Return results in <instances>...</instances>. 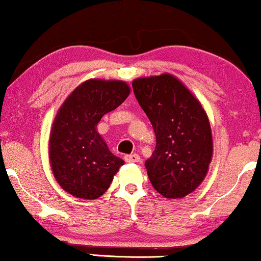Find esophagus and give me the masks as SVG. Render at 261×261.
<instances>
[{"mask_svg": "<svg viewBox=\"0 0 261 261\" xmlns=\"http://www.w3.org/2000/svg\"><path fill=\"white\" fill-rule=\"evenodd\" d=\"M124 160L127 163H139L140 162V155L137 154V153H133V154H127L124 155Z\"/></svg>", "mask_w": 261, "mask_h": 261, "instance_id": "obj_1", "label": "esophagus"}]
</instances>
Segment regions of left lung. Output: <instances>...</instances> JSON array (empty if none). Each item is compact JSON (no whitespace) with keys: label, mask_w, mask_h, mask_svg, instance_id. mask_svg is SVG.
<instances>
[{"label":"left lung","mask_w":261,"mask_h":261,"mask_svg":"<svg viewBox=\"0 0 261 261\" xmlns=\"http://www.w3.org/2000/svg\"><path fill=\"white\" fill-rule=\"evenodd\" d=\"M132 85L155 134V149L145 163L149 181L164 197H185L202 183L212 162L208 116L172 74L138 78Z\"/></svg>","instance_id":"8db88e82"}]
</instances>
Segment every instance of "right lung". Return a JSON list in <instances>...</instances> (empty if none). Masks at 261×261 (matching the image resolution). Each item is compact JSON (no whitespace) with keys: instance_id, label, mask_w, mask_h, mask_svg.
Returning <instances> with one entry per match:
<instances>
[{"instance_id":"right-lung-1","label":"right lung","mask_w":261,"mask_h":261,"mask_svg":"<svg viewBox=\"0 0 261 261\" xmlns=\"http://www.w3.org/2000/svg\"><path fill=\"white\" fill-rule=\"evenodd\" d=\"M129 92L122 81L89 80L74 89L58 110L49 134V163L58 184L74 197L98 198L123 165L96 127Z\"/></svg>"}]
</instances>
